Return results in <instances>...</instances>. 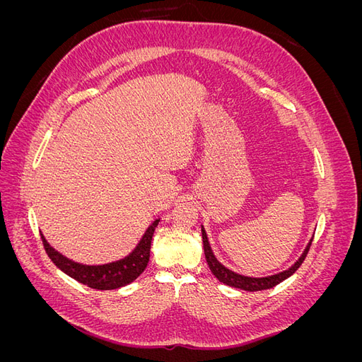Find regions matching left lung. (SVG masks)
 <instances>
[{"label":"left lung","mask_w":362,"mask_h":362,"mask_svg":"<svg viewBox=\"0 0 362 362\" xmlns=\"http://www.w3.org/2000/svg\"><path fill=\"white\" fill-rule=\"evenodd\" d=\"M202 242H204V252H205V258L208 262V267L213 272V275L226 286L229 287H234V288H240V290H246V291H259V290H267V288H273L275 286H278L279 282H282L284 279L290 278L293 273L300 267V264L303 262V259L306 258V254H308L310 246L313 243V240L306 246V249L303 250L302 257L294 262V264L288 269V270H284L281 273H276V275H272V276H266V278H249V276H243V275H238V273H234L233 270L226 269L225 266H222L221 262L217 261V258L214 257L213 250L210 247V243H208V238H206V233L202 226Z\"/></svg>","instance_id":"1"}]
</instances>
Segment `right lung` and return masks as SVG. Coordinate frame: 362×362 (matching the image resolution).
<instances>
[{"label": "right lung", "instance_id": "add662e5", "mask_svg": "<svg viewBox=\"0 0 362 362\" xmlns=\"http://www.w3.org/2000/svg\"><path fill=\"white\" fill-rule=\"evenodd\" d=\"M158 222L160 221H156L146 229V233L141 237L140 243L128 257L103 266H86L80 264V262L71 261L69 258L59 254L57 250H54L43 235L42 243L51 261L62 272L66 273L68 276L95 290H115L133 282L137 276H140V273L146 269L149 261L152 235H154Z\"/></svg>", "mask_w": 362, "mask_h": 362}]
</instances>
